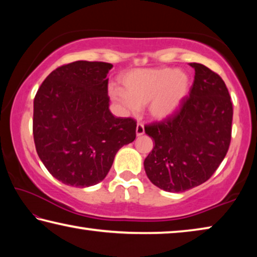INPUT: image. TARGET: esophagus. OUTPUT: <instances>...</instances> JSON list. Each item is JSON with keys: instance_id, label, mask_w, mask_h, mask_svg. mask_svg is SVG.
<instances>
[{"instance_id": "1", "label": "esophagus", "mask_w": 257, "mask_h": 257, "mask_svg": "<svg viewBox=\"0 0 257 257\" xmlns=\"http://www.w3.org/2000/svg\"><path fill=\"white\" fill-rule=\"evenodd\" d=\"M145 133V128H144V124L143 123H137V127H136V135L139 137L142 136V135H144Z\"/></svg>"}]
</instances>
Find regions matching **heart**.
<instances>
[{
    "mask_svg": "<svg viewBox=\"0 0 257 257\" xmlns=\"http://www.w3.org/2000/svg\"><path fill=\"white\" fill-rule=\"evenodd\" d=\"M122 89H111V97L127 113H137L146 105L152 118L164 120L184 105L190 90L185 71L169 67L133 69L120 77Z\"/></svg>",
    "mask_w": 257,
    "mask_h": 257,
    "instance_id": "1",
    "label": "heart"
}]
</instances>
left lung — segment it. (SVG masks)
<instances>
[{"instance_id": "obj_1", "label": "left lung", "mask_w": 257, "mask_h": 257, "mask_svg": "<svg viewBox=\"0 0 257 257\" xmlns=\"http://www.w3.org/2000/svg\"><path fill=\"white\" fill-rule=\"evenodd\" d=\"M195 79L175 115L145 127L155 145L144 161L152 184L170 193L202 185L219 168L231 141L232 103L217 73L189 63Z\"/></svg>"}]
</instances>
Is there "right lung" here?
<instances>
[{
    "label": "right lung",
    "mask_w": 257,
    "mask_h": 257,
    "mask_svg": "<svg viewBox=\"0 0 257 257\" xmlns=\"http://www.w3.org/2000/svg\"><path fill=\"white\" fill-rule=\"evenodd\" d=\"M111 63L76 61L43 81L34 99L37 154L64 185L94 186L106 177L121 147L136 138V121L108 110Z\"/></svg>",
    "instance_id": "1"
}]
</instances>
